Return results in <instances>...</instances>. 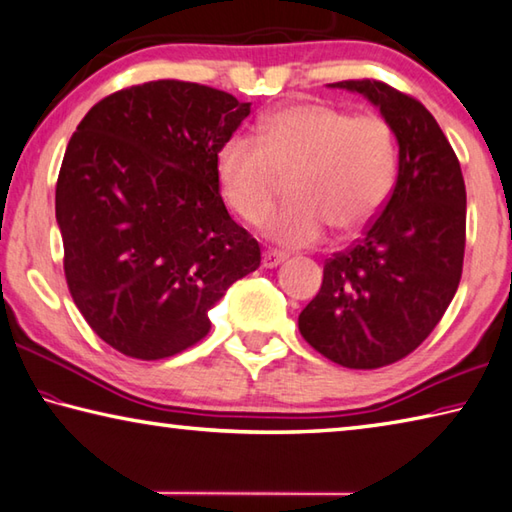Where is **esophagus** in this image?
Masks as SVG:
<instances>
[{
	"mask_svg": "<svg viewBox=\"0 0 512 512\" xmlns=\"http://www.w3.org/2000/svg\"><path fill=\"white\" fill-rule=\"evenodd\" d=\"M284 259H286L284 253H277V250H266V253L262 255V266L264 268H275V266H280Z\"/></svg>",
	"mask_w": 512,
	"mask_h": 512,
	"instance_id": "obj_1",
	"label": "esophagus"
}]
</instances>
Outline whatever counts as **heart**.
<instances>
[{"label": "heart", "mask_w": 512, "mask_h": 512, "mask_svg": "<svg viewBox=\"0 0 512 512\" xmlns=\"http://www.w3.org/2000/svg\"><path fill=\"white\" fill-rule=\"evenodd\" d=\"M394 132L376 114L351 116L331 102H291L259 118L257 138L230 136L217 156L219 188L230 210L259 224L279 179L292 201L264 220L268 241L284 248L318 244L369 224L394 183Z\"/></svg>", "instance_id": "heart-1"}]
</instances>
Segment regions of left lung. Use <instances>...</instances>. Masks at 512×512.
Returning <instances> with one entry per match:
<instances>
[{"label":"left lung","instance_id":"obj_1","mask_svg":"<svg viewBox=\"0 0 512 512\" xmlns=\"http://www.w3.org/2000/svg\"><path fill=\"white\" fill-rule=\"evenodd\" d=\"M383 114L398 141V176L356 244L324 262L300 333L349 369L392 365L443 318L463 271L466 183L439 123L416 98L380 80H342Z\"/></svg>","mask_w":512,"mask_h":512}]
</instances>
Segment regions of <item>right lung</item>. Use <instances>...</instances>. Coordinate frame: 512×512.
<instances>
[{
  "mask_svg": "<svg viewBox=\"0 0 512 512\" xmlns=\"http://www.w3.org/2000/svg\"><path fill=\"white\" fill-rule=\"evenodd\" d=\"M250 102L154 80L80 120L55 185L64 277L96 336L161 360L208 336V311L262 262L219 194L217 156Z\"/></svg>",
  "mask_w": 512,
  "mask_h": 512,
  "instance_id": "obj_1",
  "label": "right lung"
}]
</instances>
